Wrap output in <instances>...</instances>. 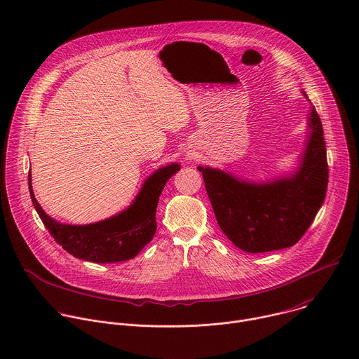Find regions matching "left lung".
<instances>
[{
    "label": "left lung",
    "mask_w": 359,
    "mask_h": 359,
    "mask_svg": "<svg viewBox=\"0 0 359 359\" xmlns=\"http://www.w3.org/2000/svg\"><path fill=\"white\" fill-rule=\"evenodd\" d=\"M309 128L301 165L288 177L255 183L220 169L197 168L220 229L238 248L266 252L291 247L314 222L328 184L324 130L314 107Z\"/></svg>",
    "instance_id": "obj_1"
}]
</instances>
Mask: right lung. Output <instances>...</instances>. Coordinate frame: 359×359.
Returning <instances> with one entry per match:
<instances>
[{
  "label": "right lung",
  "mask_w": 359,
  "mask_h": 359,
  "mask_svg": "<svg viewBox=\"0 0 359 359\" xmlns=\"http://www.w3.org/2000/svg\"><path fill=\"white\" fill-rule=\"evenodd\" d=\"M177 170H180L177 163L158 169L146 179L139 194L126 210L111 219L85 226L64 224L49 217L34 196L31 172L28 173V186L34 208L55 241L76 259L107 264L135 259L153 238L156 233L159 196L168 180Z\"/></svg>",
  "instance_id": "right-lung-1"
}]
</instances>
